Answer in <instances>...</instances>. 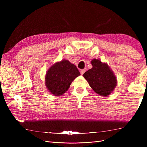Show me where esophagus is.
Returning a JSON list of instances; mask_svg holds the SVG:
<instances>
[{
    "instance_id": "obj_1",
    "label": "esophagus",
    "mask_w": 147,
    "mask_h": 147,
    "mask_svg": "<svg viewBox=\"0 0 147 147\" xmlns=\"http://www.w3.org/2000/svg\"><path fill=\"white\" fill-rule=\"evenodd\" d=\"M85 72H86V69H82V70H80V74H81V75H83Z\"/></svg>"
}]
</instances>
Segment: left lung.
<instances>
[{"label": "left lung", "mask_w": 147, "mask_h": 147, "mask_svg": "<svg viewBox=\"0 0 147 147\" xmlns=\"http://www.w3.org/2000/svg\"><path fill=\"white\" fill-rule=\"evenodd\" d=\"M92 67L84 73L83 76L97 94L107 97L114 90L117 84V80L112 70L106 63L93 59Z\"/></svg>", "instance_id": "obj_1"}]
</instances>
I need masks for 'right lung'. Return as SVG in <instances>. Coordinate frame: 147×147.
<instances>
[{
	"label": "right lung",
	"instance_id": "obj_1",
	"mask_svg": "<svg viewBox=\"0 0 147 147\" xmlns=\"http://www.w3.org/2000/svg\"><path fill=\"white\" fill-rule=\"evenodd\" d=\"M79 75L80 73L77 67L69 61L63 59L56 62L46 73V88L53 96H62L68 90L71 83Z\"/></svg>",
	"mask_w": 147,
	"mask_h": 147
}]
</instances>
